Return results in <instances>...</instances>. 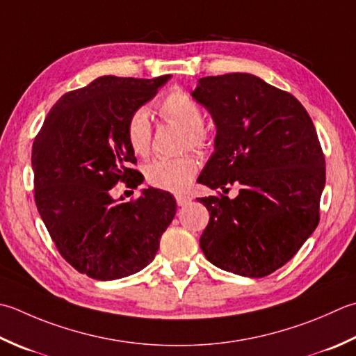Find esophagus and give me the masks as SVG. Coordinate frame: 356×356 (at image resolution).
Returning <instances> with one entry per match:
<instances>
[{"instance_id": "obj_1", "label": "esophagus", "mask_w": 356, "mask_h": 356, "mask_svg": "<svg viewBox=\"0 0 356 356\" xmlns=\"http://www.w3.org/2000/svg\"><path fill=\"white\" fill-rule=\"evenodd\" d=\"M191 199H193L191 196H185V194H177V196H176V202H177L179 207H184L186 204H190Z\"/></svg>"}]
</instances>
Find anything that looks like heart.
<instances>
[{
    "label": "heart",
    "instance_id": "obj_1",
    "mask_svg": "<svg viewBox=\"0 0 356 356\" xmlns=\"http://www.w3.org/2000/svg\"><path fill=\"white\" fill-rule=\"evenodd\" d=\"M159 113L166 122L179 124L186 132L185 148L205 151L210 145V134L204 128V111L200 104L184 90H172L159 104ZM127 142L138 157H146L151 151L152 124L145 108L132 111L127 122ZM199 171V160L186 154L176 159H156L145 166V179L159 190L182 193Z\"/></svg>",
    "mask_w": 356,
    "mask_h": 356
}]
</instances>
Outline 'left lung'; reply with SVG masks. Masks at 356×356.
Masks as SVG:
<instances>
[{
	"label": "left lung",
	"mask_w": 356,
	"mask_h": 356,
	"mask_svg": "<svg viewBox=\"0 0 356 356\" xmlns=\"http://www.w3.org/2000/svg\"><path fill=\"white\" fill-rule=\"evenodd\" d=\"M216 124L214 154L197 182L229 200L200 197L210 222L200 248L216 267L264 277L293 257L319 222L325 159L307 111L252 74L204 76L191 92Z\"/></svg>",
	"instance_id": "8db88e82"
}]
</instances>
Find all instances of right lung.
<instances>
[{"mask_svg":"<svg viewBox=\"0 0 356 356\" xmlns=\"http://www.w3.org/2000/svg\"><path fill=\"white\" fill-rule=\"evenodd\" d=\"M168 80L99 76L63 95L33 140L38 213L60 254L92 280L145 268L176 214L174 197L156 188L124 204L111 196L113 186L138 174L131 168L137 159L127 142L128 117ZM140 182L138 176L131 185Z\"/></svg>","mask_w":356,"mask_h":356,"instance_id":"1","label":"right lung"}]
</instances>
